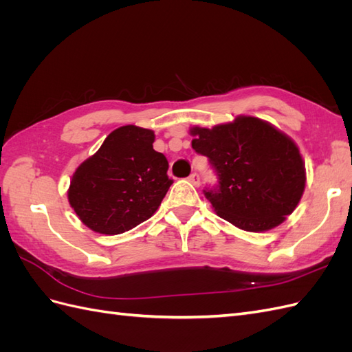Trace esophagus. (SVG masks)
<instances>
[{
  "mask_svg": "<svg viewBox=\"0 0 352 352\" xmlns=\"http://www.w3.org/2000/svg\"><path fill=\"white\" fill-rule=\"evenodd\" d=\"M189 182L190 184H194L195 186H199V184H201V177H199V175L198 173H192V175H190L189 177Z\"/></svg>",
  "mask_w": 352,
  "mask_h": 352,
  "instance_id": "esophagus-1",
  "label": "esophagus"
}]
</instances>
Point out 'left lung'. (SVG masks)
Masks as SVG:
<instances>
[{"instance_id":"1","label":"left lung","mask_w":352,"mask_h":352,"mask_svg":"<svg viewBox=\"0 0 352 352\" xmlns=\"http://www.w3.org/2000/svg\"><path fill=\"white\" fill-rule=\"evenodd\" d=\"M192 148L216 170L204 190L217 216L247 232L270 230L296 208L305 166L289 136L257 117L239 116L212 129L192 127Z\"/></svg>"}]
</instances>
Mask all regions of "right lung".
I'll return each mask as SVG.
<instances>
[{"label":"right lung","instance_id":"1","mask_svg":"<svg viewBox=\"0 0 352 352\" xmlns=\"http://www.w3.org/2000/svg\"><path fill=\"white\" fill-rule=\"evenodd\" d=\"M154 138L150 129L122 126L76 168L67 197L83 225L119 235L154 214L173 184L167 158L153 148Z\"/></svg>","mask_w":352,"mask_h":352}]
</instances>
